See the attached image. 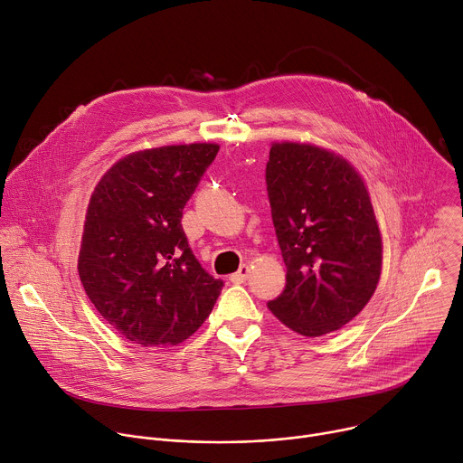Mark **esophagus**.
Instances as JSON below:
<instances>
[{"mask_svg":"<svg viewBox=\"0 0 463 463\" xmlns=\"http://www.w3.org/2000/svg\"><path fill=\"white\" fill-rule=\"evenodd\" d=\"M247 278H249V267L247 265H240V269L234 274H231L232 283H243Z\"/></svg>","mask_w":463,"mask_h":463,"instance_id":"34e87169","label":"esophagus"}]
</instances>
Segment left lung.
I'll list each match as a JSON object with an SVG mask.
<instances>
[{"instance_id":"obj_1","label":"left lung","mask_w":463,"mask_h":463,"mask_svg":"<svg viewBox=\"0 0 463 463\" xmlns=\"http://www.w3.org/2000/svg\"><path fill=\"white\" fill-rule=\"evenodd\" d=\"M265 182L287 267L269 309L303 336L342 329L367 305L382 270V236L362 178L329 150L274 143Z\"/></svg>"}]
</instances>
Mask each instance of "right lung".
I'll return each mask as SVG.
<instances>
[{
  "instance_id": "right-lung-1",
  "label": "right lung",
  "mask_w": 463,
  "mask_h": 463,
  "mask_svg": "<svg viewBox=\"0 0 463 463\" xmlns=\"http://www.w3.org/2000/svg\"><path fill=\"white\" fill-rule=\"evenodd\" d=\"M214 143L134 152L96 185L78 260L98 313L143 347L178 345L209 318L223 281L194 256L184 209L214 162Z\"/></svg>"
}]
</instances>
